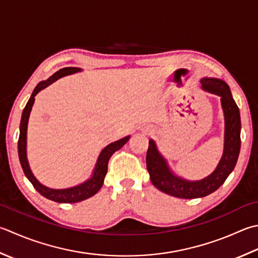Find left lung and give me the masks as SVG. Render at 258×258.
<instances>
[{
	"instance_id": "1",
	"label": "left lung",
	"mask_w": 258,
	"mask_h": 258,
	"mask_svg": "<svg viewBox=\"0 0 258 258\" xmlns=\"http://www.w3.org/2000/svg\"><path fill=\"white\" fill-rule=\"evenodd\" d=\"M201 84L207 92L220 96L225 114V150L217 169L204 180L186 181L171 173L152 140L149 142L146 153V168L151 182L163 192L181 199L201 198L213 194L234 170L240 151L239 109L231 96L228 85L216 78H204Z\"/></svg>"
}]
</instances>
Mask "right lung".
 <instances>
[{
	"label": "right lung",
	"mask_w": 258,
	"mask_h": 258,
	"mask_svg": "<svg viewBox=\"0 0 258 258\" xmlns=\"http://www.w3.org/2000/svg\"><path fill=\"white\" fill-rule=\"evenodd\" d=\"M77 72H80L79 68L66 67L58 70L57 73H54L51 77H50L48 80H45V82L39 83L37 85V87L34 88L31 97H30V99L28 100L27 105H25V107L22 112L21 124H20L18 152H19L20 163H21L25 176H27L30 182H31L32 185L34 186V189L37 190L40 195H42L49 200H52V201H55V203H60V204L79 203V201L88 199L90 197H93L94 195L97 194L98 190L102 188V185L104 183V178L106 173H107V165H108V161L110 159V156H112L116 151H118L120 148H122V146L127 142L130 139V136H126V138L116 141V142L106 146V148L102 151V153H100L98 156L97 163H96L92 178L77 186H73V188L61 189V190L50 189L40 183L39 181L34 178L31 170H30V166L27 160V128H28L29 115H30V112H31V108L34 103V96L37 95L40 90L45 88L50 84H52L57 79L63 77V76L75 74Z\"/></svg>",
	"instance_id": "1"
}]
</instances>
